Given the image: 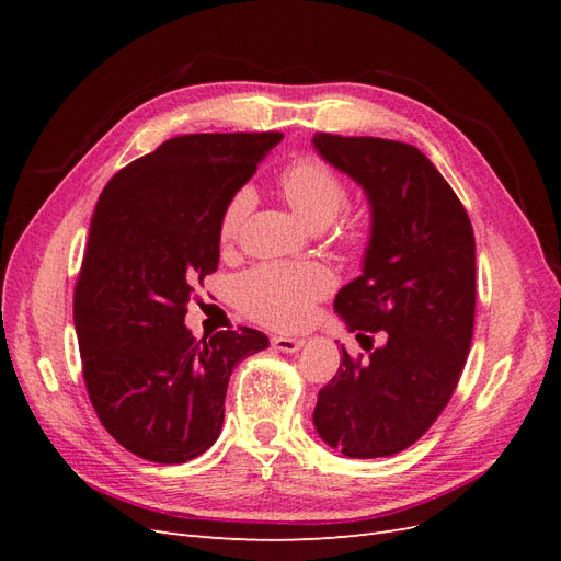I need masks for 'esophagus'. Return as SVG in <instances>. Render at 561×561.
Masks as SVG:
<instances>
[{
	"instance_id": "34e87169",
	"label": "esophagus",
	"mask_w": 561,
	"mask_h": 561,
	"mask_svg": "<svg viewBox=\"0 0 561 561\" xmlns=\"http://www.w3.org/2000/svg\"><path fill=\"white\" fill-rule=\"evenodd\" d=\"M271 346L280 353H297L304 346V339L297 336H271Z\"/></svg>"
}]
</instances>
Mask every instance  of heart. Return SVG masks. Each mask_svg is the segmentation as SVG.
I'll return each instance as SVG.
<instances>
[{"instance_id":"1","label":"heart","mask_w":561,"mask_h":561,"mask_svg":"<svg viewBox=\"0 0 561 561\" xmlns=\"http://www.w3.org/2000/svg\"><path fill=\"white\" fill-rule=\"evenodd\" d=\"M278 186L293 210L313 229L332 225L348 203L346 182L316 157H301L285 165ZM252 208L254 192L250 186H241L229 196L217 222L219 245L229 250L239 243ZM336 233L346 245H363L367 227L360 217H351L336 227ZM332 287L334 276L328 266L316 262H271L254 266L241 278L239 304L262 325L295 330L309 320L316 304L328 297Z\"/></svg>"}]
</instances>
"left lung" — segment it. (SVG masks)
<instances>
[{"mask_svg":"<svg viewBox=\"0 0 561 561\" xmlns=\"http://www.w3.org/2000/svg\"><path fill=\"white\" fill-rule=\"evenodd\" d=\"M318 154L358 182L371 208L363 274L334 311L369 351L320 388L313 426L348 458L393 456L451 400L474 325V236L447 180L412 145L316 133ZM379 331L381 347L369 333Z\"/></svg>","mask_w":561,"mask_h":561,"instance_id":"obj_1","label":"left lung"}]
</instances>
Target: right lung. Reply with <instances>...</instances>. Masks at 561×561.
Returning a JSON list of instances; mask_svg holds the SVG:
<instances>
[{
	"mask_svg": "<svg viewBox=\"0 0 561 561\" xmlns=\"http://www.w3.org/2000/svg\"><path fill=\"white\" fill-rule=\"evenodd\" d=\"M280 138L180 135L122 168L98 198L75 287L83 381L107 433L147 461L210 449L233 367L268 346L250 328L196 342L184 316L217 271L219 213Z\"/></svg>",
	"mask_w": 561,
	"mask_h": 561,
	"instance_id": "add662e5",
	"label": "right lung"
}]
</instances>
